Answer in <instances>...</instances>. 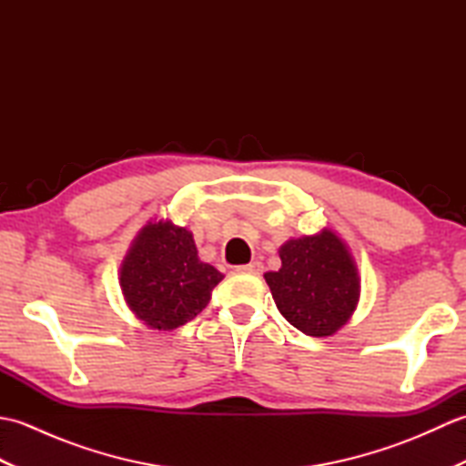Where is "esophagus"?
Returning a JSON list of instances; mask_svg holds the SVG:
<instances>
[{"instance_id":"1","label":"esophagus","mask_w":466,"mask_h":466,"mask_svg":"<svg viewBox=\"0 0 466 466\" xmlns=\"http://www.w3.org/2000/svg\"><path fill=\"white\" fill-rule=\"evenodd\" d=\"M262 270H264V266H262V262H260V260H254V262H250V264H246V266H238V268H236V272L254 274V276L262 274Z\"/></svg>"}]
</instances>
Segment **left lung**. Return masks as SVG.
<instances>
[{
  "instance_id": "obj_1",
  "label": "left lung",
  "mask_w": 466,
  "mask_h": 466,
  "mask_svg": "<svg viewBox=\"0 0 466 466\" xmlns=\"http://www.w3.org/2000/svg\"><path fill=\"white\" fill-rule=\"evenodd\" d=\"M282 266L266 272L280 314L300 332L324 339L350 320L360 299V276L349 246L330 228L280 246Z\"/></svg>"
}]
</instances>
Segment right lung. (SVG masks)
<instances>
[{
    "mask_svg": "<svg viewBox=\"0 0 466 466\" xmlns=\"http://www.w3.org/2000/svg\"><path fill=\"white\" fill-rule=\"evenodd\" d=\"M222 279L198 258L192 232L164 218L137 232L120 268L127 309L152 330H174L196 319Z\"/></svg>",
    "mask_w": 466,
    "mask_h": 466,
    "instance_id": "obj_1",
    "label": "right lung"
}]
</instances>
